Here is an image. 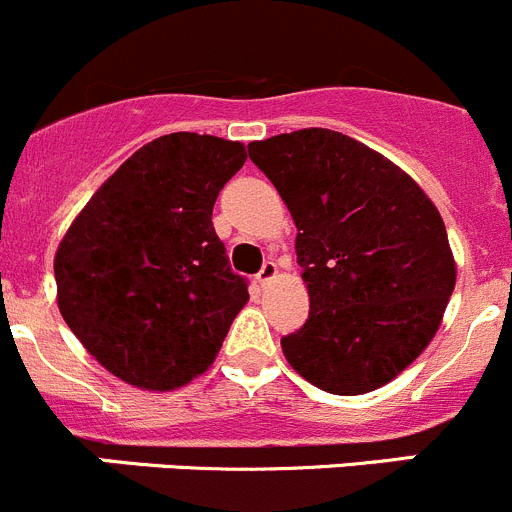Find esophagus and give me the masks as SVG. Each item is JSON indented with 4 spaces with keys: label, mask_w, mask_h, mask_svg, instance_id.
I'll list each match as a JSON object with an SVG mask.
<instances>
[{
    "label": "esophagus",
    "mask_w": 512,
    "mask_h": 512,
    "mask_svg": "<svg viewBox=\"0 0 512 512\" xmlns=\"http://www.w3.org/2000/svg\"><path fill=\"white\" fill-rule=\"evenodd\" d=\"M275 278H278V265H275V262H265V265H262V270L257 272V283H260L262 288H265V285H270Z\"/></svg>",
    "instance_id": "1"
}]
</instances>
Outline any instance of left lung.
Segmentation results:
<instances>
[{
  "mask_svg": "<svg viewBox=\"0 0 512 512\" xmlns=\"http://www.w3.org/2000/svg\"><path fill=\"white\" fill-rule=\"evenodd\" d=\"M290 209L310 313L280 341L318 389L369 394L432 343L457 283L442 214L404 169L351 136L303 128L252 141Z\"/></svg>",
  "mask_w": 512,
  "mask_h": 512,
  "instance_id": "8db88e82",
  "label": "left lung"
}]
</instances>
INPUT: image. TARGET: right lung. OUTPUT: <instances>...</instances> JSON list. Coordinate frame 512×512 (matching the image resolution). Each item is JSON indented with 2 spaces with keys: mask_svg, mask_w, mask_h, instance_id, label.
<instances>
[{
  "mask_svg": "<svg viewBox=\"0 0 512 512\" xmlns=\"http://www.w3.org/2000/svg\"><path fill=\"white\" fill-rule=\"evenodd\" d=\"M245 143L169 133L100 184L55 252L57 308L126 384L171 391L212 366L250 300L212 224Z\"/></svg>",
  "mask_w": 512,
  "mask_h": 512,
  "instance_id": "add662e5",
  "label": "right lung"
}]
</instances>
